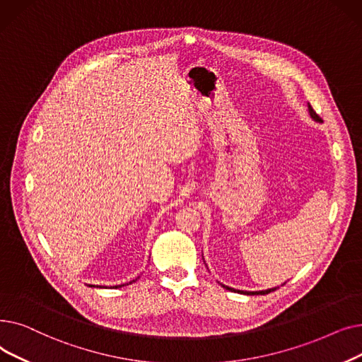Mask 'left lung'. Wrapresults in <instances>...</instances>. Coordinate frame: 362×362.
<instances>
[{
    "label": "left lung",
    "mask_w": 362,
    "mask_h": 362,
    "mask_svg": "<svg viewBox=\"0 0 362 362\" xmlns=\"http://www.w3.org/2000/svg\"><path fill=\"white\" fill-rule=\"evenodd\" d=\"M308 109H309V115H311V117H313V119H315L317 122H322V119H321V117H320V115L313 109V106H311V105H308ZM222 287H226L227 290H231V291H237V293H243V295H268V293H271V291L277 290V287H274V288H269V290H261V291H243V290H235V288H231V287H228V286H223V284H222Z\"/></svg>",
    "instance_id": "left-lung-1"
}]
</instances>
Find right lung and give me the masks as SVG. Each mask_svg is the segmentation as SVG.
Segmentation results:
<instances>
[{"mask_svg": "<svg viewBox=\"0 0 362 362\" xmlns=\"http://www.w3.org/2000/svg\"><path fill=\"white\" fill-rule=\"evenodd\" d=\"M132 281H135V280H132ZM132 281H131V283H132ZM117 287H120V286H115V288H117Z\"/></svg>", "mask_w": 362, "mask_h": 362, "instance_id": "add662e5", "label": "right lung"}]
</instances>
